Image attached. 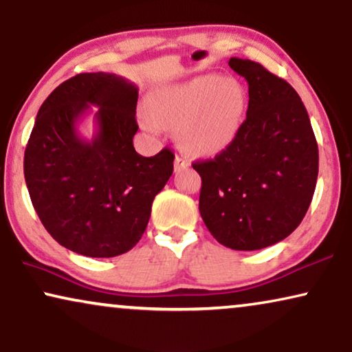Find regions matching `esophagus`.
I'll list each match as a JSON object with an SVG mask.
<instances>
[{
    "label": "esophagus",
    "instance_id": "obj_1",
    "mask_svg": "<svg viewBox=\"0 0 352 352\" xmlns=\"http://www.w3.org/2000/svg\"><path fill=\"white\" fill-rule=\"evenodd\" d=\"M190 166V161L185 156H180L177 154L175 156V170H180V168H186Z\"/></svg>",
    "mask_w": 352,
    "mask_h": 352
}]
</instances>
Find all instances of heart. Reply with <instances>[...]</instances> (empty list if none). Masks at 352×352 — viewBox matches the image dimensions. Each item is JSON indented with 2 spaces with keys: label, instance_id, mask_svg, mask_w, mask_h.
<instances>
[{
  "label": "heart",
  "instance_id": "1",
  "mask_svg": "<svg viewBox=\"0 0 352 352\" xmlns=\"http://www.w3.org/2000/svg\"><path fill=\"white\" fill-rule=\"evenodd\" d=\"M245 93L230 78L198 75L164 87L148 102L154 124L179 129V142L196 156H215L233 143L245 116Z\"/></svg>",
  "mask_w": 352,
  "mask_h": 352
}]
</instances>
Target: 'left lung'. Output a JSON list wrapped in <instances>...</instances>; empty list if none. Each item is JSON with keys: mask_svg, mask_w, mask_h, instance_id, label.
Listing matches in <instances>:
<instances>
[{"mask_svg": "<svg viewBox=\"0 0 352 352\" xmlns=\"http://www.w3.org/2000/svg\"><path fill=\"white\" fill-rule=\"evenodd\" d=\"M228 65L246 78V120L225 151L193 168L201 175L199 212L220 245L256 251L296 230L311 204L318 148L311 120L287 80L250 59Z\"/></svg>", "mask_w": 352, "mask_h": 352, "instance_id": "1", "label": "left lung"}]
</instances>
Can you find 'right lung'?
Wrapping results in <instances>:
<instances>
[{"mask_svg": "<svg viewBox=\"0 0 352 352\" xmlns=\"http://www.w3.org/2000/svg\"><path fill=\"white\" fill-rule=\"evenodd\" d=\"M138 88L116 74H78L41 104L23 156V175L43 227L60 246L88 257L124 254L143 236L151 206L173 172L164 148H133ZM96 106L97 132L76 124Z\"/></svg>", "mask_w": 352, "mask_h": 352, "instance_id": "add662e5", "label": "right lung"}]
</instances>
